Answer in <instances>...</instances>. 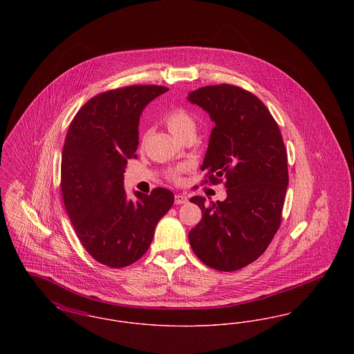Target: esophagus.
Instances as JSON below:
<instances>
[{
    "label": "esophagus",
    "instance_id": "1",
    "mask_svg": "<svg viewBox=\"0 0 354 354\" xmlns=\"http://www.w3.org/2000/svg\"><path fill=\"white\" fill-rule=\"evenodd\" d=\"M187 202H188V199H187V196H185V195H182V194L175 195V204H185Z\"/></svg>",
    "mask_w": 354,
    "mask_h": 354
}]
</instances>
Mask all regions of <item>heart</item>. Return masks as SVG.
<instances>
[{
  "instance_id": "1",
  "label": "heart",
  "mask_w": 354,
  "mask_h": 354,
  "mask_svg": "<svg viewBox=\"0 0 354 354\" xmlns=\"http://www.w3.org/2000/svg\"><path fill=\"white\" fill-rule=\"evenodd\" d=\"M165 123L167 124L169 131L178 138H185V135L196 131V119L183 107H176L171 110L165 118ZM182 169H171L169 172V179L174 182L180 180Z\"/></svg>"
}]
</instances>
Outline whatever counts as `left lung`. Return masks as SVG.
<instances>
[{"label": "left lung", "mask_w": 354, "mask_h": 354, "mask_svg": "<svg viewBox=\"0 0 354 354\" xmlns=\"http://www.w3.org/2000/svg\"><path fill=\"white\" fill-rule=\"evenodd\" d=\"M215 127L203 162V185L224 180L227 199L205 205L188 232L192 251L221 272L241 270L257 260L276 235L288 187V155L276 120L252 93L235 84L204 86L188 94Z\"/></svg>", "instance_id": "8db88e82"}]
</instances>
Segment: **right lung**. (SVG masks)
Masks as SVG:
<instances>
[{"instance_id":"obj_1","label":"right lung","mask_w":354,"mask_h":354,"mask_svg":"<svg viewBox=\"0 0 354 354\" xmlns=\"http://www.w3.org/2000/svg\"><path fill=\"white\" fill-rule=\"evenodd\" d=\"M165 86L133 84L90 98L68 126L61 162V191L68 218L84 250L98 263L123 268L151 244L155 227L174 204L162 187L150 195L123 187L127 160L136 158L138 124L149 102Z\"/></svg>"}]
</instances>
